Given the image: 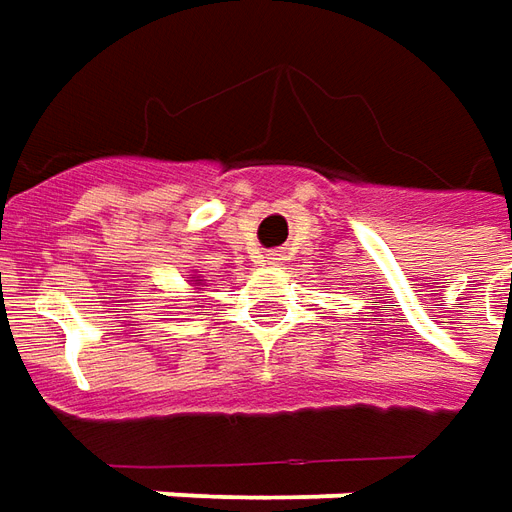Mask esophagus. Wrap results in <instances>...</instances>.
<instances>
[{
  "label": "esophagus",
  "instance_id": "obj_1",
  "mask_svg": "<svg viewBox=\"0 0 512 512\" xmlns=\"http://www.w3.org/2000/svg\"><path fill=\"white\" fill-rule=\"evenodd\" d=\"M270 259H273V256H270Z\"/></svg>",
  "mask_w": 512,
  "mask_h": 512
}]
</instances>
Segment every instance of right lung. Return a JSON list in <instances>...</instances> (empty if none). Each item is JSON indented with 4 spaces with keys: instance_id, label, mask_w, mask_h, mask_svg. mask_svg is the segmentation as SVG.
<instances>
[{
    "instance_id": "add662e5",
    "label": "right lung",
    "mask_w": 512,
    "mask_h": 512,
    "mask_svg": "<svg viewBox=\"0 0 512 512\" xmlns=\"http://www.w3.org/2000/svg\"><path fill=\"white\" fill-rule=\"evenodd\" d=\"M194 281H197V284H202V279H200V276H194Z\"/></svg>"
}]
</instances>
